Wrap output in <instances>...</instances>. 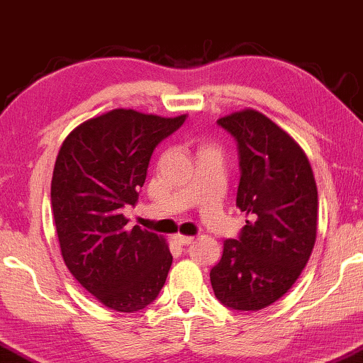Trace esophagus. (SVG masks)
<instances>
[{
	"label": "esophagus",
	"mask_w": 363,
	"mask_h": 363,
	"mask_svg": "<svg viewBox=\"0 0 363 363\" xmlns=\"http://www.w3.org/2000/svg\"><path fill=\"white\" fill-rule=\"evenodd\" d=\"M173 239H175V242H177V244H180V245H188V244H191V242H193V238H191V235L175 234V235H173Z\"/></svg>",
	"instance_id": "34e87169"
}]
</instances>
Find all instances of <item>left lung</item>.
<instances>
[{"instance_id": "left-lung-1", "label": "left lung", "mask_w": 363, "mask_h": 363, "mask_svg": "<svg viewBox=\"0 0 363 363\" xmlns=\"http://www.w3.org/2000/svg\"><path fill=\"white\" fill-rule=\"evenodd\" d=\"M218 124L238 143L235 206L250 219L239 239L224 240L209 278L224 306L257 311L285 295L311 257L318 188L301 147L265 114L247 108Z\"/></svg>"}]
</instances>
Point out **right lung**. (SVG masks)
Segmentation results:
<instances>
[{"mask_svg": "<svg viewBox=\"0 0 363 363\" xmlns=\"http://www.w3.org/2000/svg\"><path fill=\"white\" fill-rule=\"evenodd\" d=\"M185 119L113 109L77 125L57 155L50 199L62 257L77 281L114 311L144 309L169 275L165 239L129 229L123 209L138 203L155 147Z\"/></svg>", "mask_w": 363, "mask_h": 363, "instance_id": "add662e5", "label": "right lung"}]
</instances>
